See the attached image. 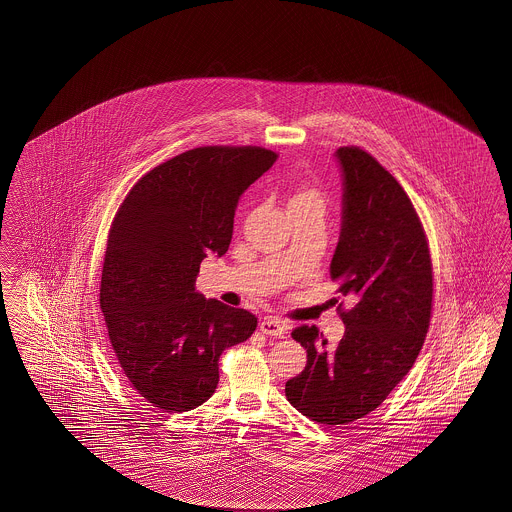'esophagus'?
<instances>
[{"instance_id": "34e87169", "label": "esophagus", "mask_w": 512, "mask_h": 512, "mask_svg": "<svg viewBox=\"0 0 512 512\" xmlns=\"http://www.w3.org/2000/svg\"><path fill=\"white\" fill-rule=\"evenodd\" d=\"M259 330L267 336H272V338H284L288 334V324L282 322L280 318L268 317L261 320Z\"/></svg>"}]
</instances>
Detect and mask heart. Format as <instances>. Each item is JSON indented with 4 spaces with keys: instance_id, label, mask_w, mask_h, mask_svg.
<instances>
[{
    "instance_id": "obj_1",
    "label": "heart",
    "mask_w": 512,
    "mask_h": 512,
    "mask_svg": "<svg viewBox=\"0 0 512 512\" xmlns=\"http://www.w3.org/2000/svg\"><path fill=\"white\" fill-rule=\"evenodd\" d=\"M292 203H307V205H315L318 209L324 211V205H326V197L313 186H307V188H301L299 192H295L290 199V205Z\"/></svg>"
}]
</instances>
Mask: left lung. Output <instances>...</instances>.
Wrapping results in <instances>:
<instances>
[{
    "mask_svg": "<svg viewBox=\"0 0 512 512\" xmlns=\"http://www.w3.org/2000/svg\"><path fill=\"white\" fill-rule=\"evenodd\" d=\"M343 172L340 242L330 276L351 299L345 334L328 347L317 326L292 338L307 365L286 382L293 407L318 424H349L372 413L407 376L432 318L434 276L428 238L401 184L357 146L336 151Z\"/></svg>",
    "mask_w": 512,
    "mask_h": 512,
    "instance_id": "obj_1",
    "label": "left lung"
}]
</instances>
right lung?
I'll return each mask as SVG.
<instances>
[{
  "label": "right lung",
  "mask_w": 512,
  "mask_h": 512,
  "mask_svg": "<svg viewBox=\"0 0 512 512\" xmlns=\"http://www.w3.org/2000/svg\"><path fill=\"white\" fill-rule=\"evenodd\" d=\"M278 153L205 146L146 172L113 219L99 305L130 388L165 413L192 411L219 384L224 349L251 338L257 317L195 292L201 261L224 255L240 195Z\"/></svg>",
  "instance_id": "right-lung-1"
}]
</instances>
